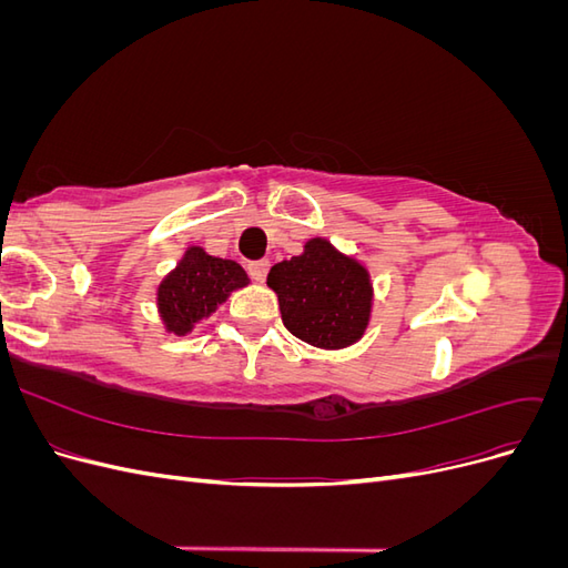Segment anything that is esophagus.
Returning <instances> with one entry per match:
<instances>
[{"instance_id": "34e87169", "label": "esophagus", "mask_w": 568, "mask_h": 568, "mask_svg": "<svg viewBox=\"0 0 568 568\" xmlns=\"http://www.w3.org/2000/svg\"><path fill=\"white\" fill-rule=\"evenodd\" d=\"M267 270H270L267 261H253V263H248V274H251L255 282H263L267 277Z\"/></svg>"}]
</instances>
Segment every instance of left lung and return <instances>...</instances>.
<instances>
[{"mask_svg":"<svg viewBox=\"0 0 568 568\" xmlns=\"http://www.w3.org/2000/svg\"><path fill=\"white\" fill-rule=\"evenodd\" d=\"M267 286L280 298L286 329L317 348H346L363 336L372 311L367 270L326 239H311L303 255L274 265Z\"/></svg>","mask_w":568,"mask_h":568,"instance_id":"left-lung-1","label":"left lung"}]
</instances>
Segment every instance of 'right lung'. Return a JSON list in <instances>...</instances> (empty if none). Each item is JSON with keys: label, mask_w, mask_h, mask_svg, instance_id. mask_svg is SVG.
I'll list each match as a JSON object with an SVG mask.
<instances>
[{"label": "right lung", "mask_w": 568, "mask_h": 568, "mask_svg": "<svg viewBox=\"0 0 568 568\" xmlns=\"http://www.w3.org/2000/svg\"><path fill=\"white\" fill-rule=\"evenodd\" d=\"M246 284L248 277L242 265L192 246L159 286V311L168 332L178 336L189 334L196 322L227 301L230 291Z\"/></svg>", "instance_id": "1"}]
</instances>
